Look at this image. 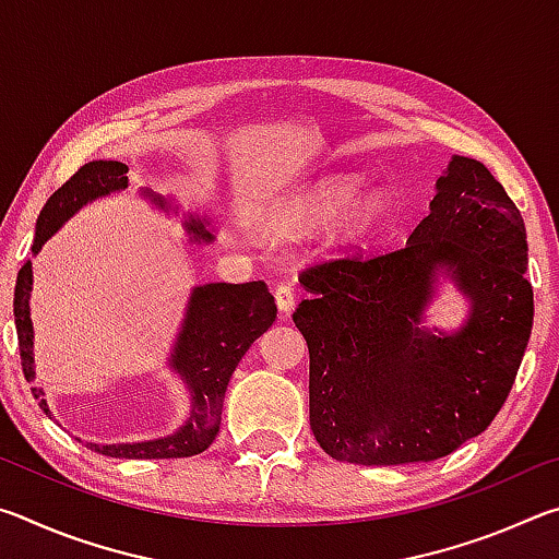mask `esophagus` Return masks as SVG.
<instances>
[{"mask_svg":"<svg viewBox=\"0 0 559 559\" xmlns=\"http://www.w3.org/2000/svg\"><path fill=\"white\" fill-rule=\"evenodd\" d=\"M273 296H276V306L281 313H290L293 306H296V293H293V288L286 286V283H281Z\"/></svg>","mask_w":559,"mask_h":559,"instance_id":"esophagus-1","label":"esophagus"}]
</instances>
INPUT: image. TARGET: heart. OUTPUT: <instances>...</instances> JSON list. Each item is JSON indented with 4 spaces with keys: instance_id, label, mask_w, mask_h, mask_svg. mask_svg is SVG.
<instances>
[{
    "instance_id": "b5f03b06",
    "label": "heart",
    "mask_w": 559,
    "mask_h": 559,
    "mask_svg": "<svg viewBox=\"0 0 559 559\" xmlns=\"http://www.w3.org/2000/svg\"><path fill=\"white\" fill-rule=\"evenodd\" d=\"M349 200H353V187L340 182V179H325V182H320L313 189H308V192L296 197V200L288 204L286 214H283V222H286L290 229H316V226H323L343 214ZM374 216L377 204L372 200L357 202L345 216V229H365Z\"/></svg>"
}]
</instances>
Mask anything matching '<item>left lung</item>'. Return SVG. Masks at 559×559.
<instances>
[{
    "label": "left lung",
    "instance_id": "1",
    "mask_svg": "<svg viewBox=\"0 0 559 559\" xmlns=\"http://www.w3.org/2000/svg\"><path fill=\"white\" fill-rule=\"evenodd\" d=\"M400 249L300 273L293 323L310 353V429L328 456L400 466L449 456L490 427L533 330L525 224L478 159L453 155ZM439 275L472 302L456 334L420 328Z\"/></svg>",
    "mask_w": 559,
    "mask_h": 559
}]
</instances>
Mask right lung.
I'll list each match as a JSON object with an SVG mask.
<instances>
[{
    "label": "right lung",
    "mask_w": 559,
    "mask_h": 559,
    "mask_svg": "<svg viewBox=\"0 0 559 559\" xmlns=\"http://www.w3.org/2000/svg\"><path fill=\"white\" fill-rule=\"evenodd\" d=\"M128 167L116 159H93L83 165L69 182L61 185L44 204L36 219V236L32 253H39L41 246L61 229L63 222L98 197L120 192L128 187ZM150 202L159 210H167V200L150 189H143ZM189 239L212 241L214 236L206 229V219L189 216L185 222ZM32 298V261L19 269L14 286V325L19 337V355L26 382L36 380L34 372V325L29 316ZM276 320V302L263 281L251 283H204L197 286L187 302V316L182 320L169 367L182 377L192 409L187 421L175 433L163 439H150L138 443H88L91 451L112 459H187L197 456L212 447L222 424L224 392L229 384L236 365L241 362L246 349L253 340L261 337ZM34 400L51 416L49 404L44 400L41 386H32ZM81 441V439H79Z\"/></svg>",
    "instance_id": "right-lung-1"
}]
</instances>
